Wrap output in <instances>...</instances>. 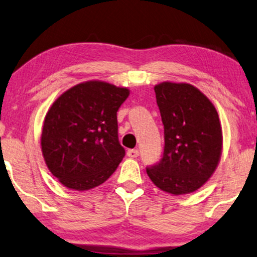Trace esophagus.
<instances>
[{"instance_id": "obj_1", "label": "esophagus", "mask_w": 257, "mask_h": 257, "mask_svg": "<svg viewBox=\"0 0 257 257\" xmlns=\"http://www.w3.org/2000/svg\"><path fill=\"white\" fill-rule=\"evenodd\" d=\"M126 155H128L129 158H138L139 157V151H138V149H129V151L126 152Z\"/></svg>"}]
</instances>
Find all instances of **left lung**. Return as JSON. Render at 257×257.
<instances>
[{"label": "left lung", "mask_w": 257, "mask_h": 257, "mask_svg": "<svg viewBox=\"0 0 257 257\" xmlns=\"http://www.w3.org/2000/svg\"><path fill=\"white\" fill-rule=\"evenodd\" d=\"M165 129L164 157L147 168L153 184L180 196L200 188L218 166L223 135L218 112L199 89L187 83L154 86Z\"/></svg>", "instance_id": "left-lung-1"}]
</instances>
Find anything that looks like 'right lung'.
I'll list each match as a JSON object with an SVG mask.
<instances>
[{"mask_svg": "<svg viewBox=\"0 0 257 257\" xmlns=\"http://www.w3.org/2000/svg\"><path fill=\"white\" fill-rule=\"evenodd\" d=\"M131 91L102 80L66 90L45 116L41 152L48 170L74 191L99 186L124 158L117 134V110Z\"/></svg>", "mask_w": 257, "mask_h": 257, "instance_id": "right-lung-1", "label": "right lung"}]
</instances>
